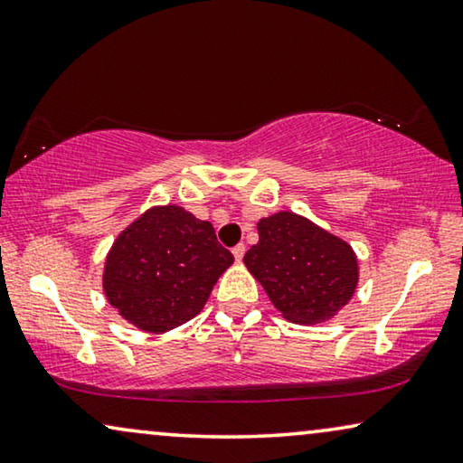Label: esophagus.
<instances>
[{"mask_svg": "<svg viewBox=\"0 0 463 463\" xmlns=\"http://www.w3.org/2000/svg\"><path fill=\"white\" fill-rule=\"evenodd\" d=\"M233 259L236 260H242L244 259V252H246V246L244 244H238V246H233Z\"/></svg>", "mask_w": 463, "mask_h": 463, "instance_id": "34e87169", "label": "esophagus"}]
</instances>
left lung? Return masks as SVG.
I'll return each mask as SVG.
<instances>
[{
    "label": "left lung",
    "mask_w": 463,
    "mask_h": 463,
    "mask_svg": "<svg viewBox=\"0 0 463 463\" xmlns=\"http://www.w3.org/2000/svg\"><path fill=\"white\" fill-rule=\"evenodd\" d=\"M257 230L244 263L288 321L319 324L351 300L359 269L346 242L286 211L260 219Z\"/></svg>",
    "instance_id": "8db88e82"
}]
</instances>
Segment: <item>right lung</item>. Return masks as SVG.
Returning a JSON list of instances; mask_svg holds the SVG:
<instances>
[{"mask_svg": "<svg viewBox=\"0 0 463 463\" xmlns=\"http://www.w3.org/2000/svg\"><path fill=\"white\" fill-rule=\"evenodd\" d=\"M233 263L215 227L179 206L144 213L112 244L104 267L109 303L146 332H166L203 311Z\"/></svg>", "mask_w": 463, "mask_h": 463, "instance_id": "obj_1", "label": "right lung"}]
</instances>
